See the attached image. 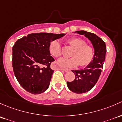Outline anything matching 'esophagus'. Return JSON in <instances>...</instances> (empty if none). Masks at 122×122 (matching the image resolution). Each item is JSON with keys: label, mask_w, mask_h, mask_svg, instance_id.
<instances>
[{"label": "esophagus", "mask_w": 122, "mask_h": 122, "mask_svg": "<svg viewBox=\"0 0 122 122\" xmlns=\"http://www.w3.org/2000/svg\"><path fill=\"white\" fill-rule=\"evenodd\" d=\"M57 69H59V70H63V71H69V70L67 69L63 68V67H57Z\"/></svg>", "instance_id": "34e87169"}]
</instances>
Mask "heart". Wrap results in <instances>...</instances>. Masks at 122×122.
<instances>
[{
  "label": "heart",
  "mask_w": 122,
  "mask_h": 122,
  "mask_svg": "<svg viewBox=\"0 0 122 122\" xmlns=\"http://www.w3.org/2000/svg\"><path fill=\"white\" fill-rule=\"evenodd\" d=\"M67 44L73 47L71 57H62L59 59L58 63L63 67H76L80 65L86 67L91 63L95 56V49L91 45L86 44V41L80 37H71L67 41ZM49 52L55 57H59L62 53L61 43L57 40L52 41L49 45Z\"/></svg>",
  "instance_id": "b5f03b06"
}]
</instances>
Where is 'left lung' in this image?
Here are the masks:
<instances>
[{"label": "left lung", "mask_w": 122, "mask_h": 122, "mask_svg": "<svg viewBox=\"0 0 122 122\" xmlns=\"http://www.w3.org/2000/svg\"><path fill=\"white\" fill-rule=\"evenodd\" d=\"M76 32L87 37L95 49V56L91 63L85 69L71 70L75 74V80L67 81V87L71 92L80 94L89 91L97 83L105 60L106 47L105 42L95 34L84 30Z\"/></svg>", "instance_id": "obj_1"}]
</instances>
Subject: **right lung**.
<instances>
[{
    "instance_id": "1",
    "label": "right lung",
    "mask_w": 122,
    "mask_h": 122,
    "mask_svg": "<svg viewBox=\"0 0 122 122\" xmlns=\"http://www.w3.org/2000/svg\"><path fill=\"white\" fill-rule=\"evenodd\" d=\"M65 34L35 33L17 40L13 46L12 66L14 74L23 89L30 93H42L47 90L54 70L55 61L49 45Z\"/></svg>"
}]
</instances>
